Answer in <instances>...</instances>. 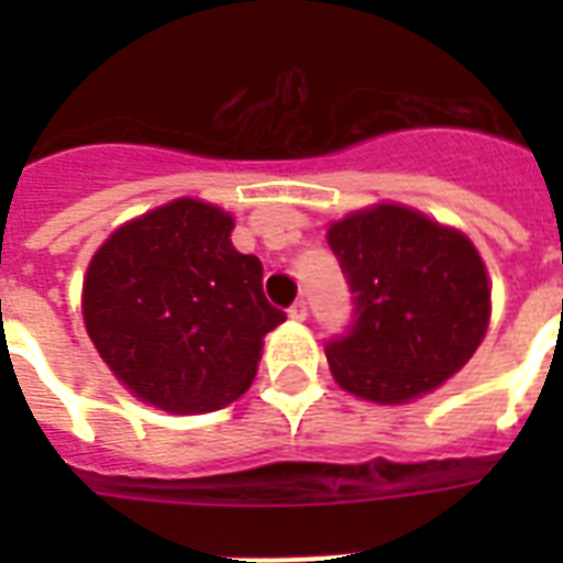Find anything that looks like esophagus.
<instances>
[{
    "label": "esophagus",
    "instance_id": "obj_1",
    "mask_svg": "<svg viewBox=\"0 0 563 563\" xmlns=\"http://www.w3.org/2000/svg\"><path fill=\"white\" fill-rule=\"evenodd\" d=\"M289 318H295V321H307V300H295L289 307Z\"/></svg>",
    "mask_w": 563,
    "mask_h": 563
}]
</instances>
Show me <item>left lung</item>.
<instances>
[{"label":"left lung","mask_w":563,"mask_h":563,"mask_svg":"<svg viewBox=\"0 0 563 563\" xmlns=\"http://www.w3.org/2000/svg\"><path fill=\"white\" fill-rule=\"evenodd\" d=\"M353 295L351 324L327 342L344 391L406 402L450 379L488 330V274L476 247L406 207L335 221L327 236Z\"/></svg>","instance_id":"obj_1"}]
</instances>
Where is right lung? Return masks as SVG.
<instances>
[{
    "label": "right lung",
    "instance_id": "add662e5",
    "mask_svg": "<svg viewBox=\"0 0 563 563\" xmlns=\"http://www.w3.org/2000/svg\"><path fill=\"white\" fill-rule=\"evenodd\" d=\"M233 219L180 198L119 228L84 280V324L122 383L166 411H212L245 391L263 335L286 321Z\"/></svg>",
    "mask_w": 563,
    "mask_h": 563
}]
</instances>
